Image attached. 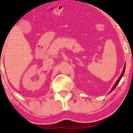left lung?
Returning a JSON list of instances; mask_svg holds the SVG:
<instances>
[{"mask_svg": "<svg viewBox=\"0 0 133 133\" xmlns=\"http://www.w3.org/2000/svg\"><path fill=\"white\" fill-rule=\"evenodd\" d=\"M125 69V65H124V69H123L122 72V73H121V75H120V77L118 78V80H117V81L116 82V83H115V85H113V87H112V89H111V91H110V92H112V91H113L114 89H115V88H116V85H118V83H119V82H120V80H121V78H122L123 75H124V74Z\"/></svg>", "mask_w": 133, "mask_h": 133, "instance_id": "left-lung-1", "label": "left lung"}]
</instances>
